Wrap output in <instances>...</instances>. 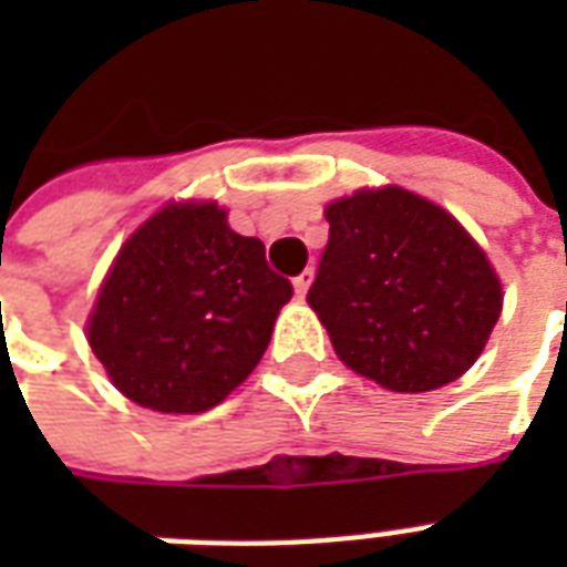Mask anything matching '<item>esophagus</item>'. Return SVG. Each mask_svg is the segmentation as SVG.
I'll use <instances>...</instances> for the list:
<instances>
[{"label": "esophagus", "instance_id": "esophagus-1", "mask_svg": "<svg viewBox=\"0 0 567 567\" xmlns=\"http://www.w3.org/2000/svg\"><path fill=\"white\" fill-rule=\"evenodd\" d=\"M309 285H312V270H303L300 272V276H297L295 279V291H297V297H307V291H309Z\"/></svg>", "mask_w": 567, "mask_h": 567}]
</instances>
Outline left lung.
I'll use <instances>...</instances> for the list:
<instances>
[{"label":"left lung","instance_id":"left-lung-1","mask_svg":"<svg viewBox=\"0 0 567 567\" xmlns=\"http://www.w3.org/2000/svg\"><path fill=\"white\" fill-rule=\"evenodd\" d=\"M324 218L307 300L340 361L389 392L458 380L501 316L486 251L450 212L394 185L333 199Z\"/></svg>","mask_w":567,"mask_h":567}]
</instances>
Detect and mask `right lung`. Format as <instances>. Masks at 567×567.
Here are the masks:
<instances>
[{
  "label": "right lung",
  "mask_w": 567,
  "mask_h": 567,
  "mask_svg": "<svg viewBox=\"0 0 567 567\" xmlns=\"http://www.w3.org/2000/svg\"><path fill=\"white\" fill-rule=\"evenodd\" d=\"M295 288L218 203H169L117 251L87 343L121 394L157 413L221 404L267 352Z\"/></svg>",
  "instance_id": "right-lung-1"
}]
</instances>
